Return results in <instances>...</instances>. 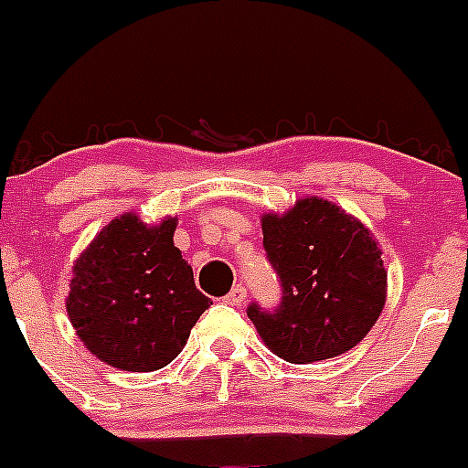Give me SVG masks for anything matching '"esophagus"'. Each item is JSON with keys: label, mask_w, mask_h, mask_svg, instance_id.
Returning a JSON list of instances; mask_svg holds the SVG:
<instances>
[{"label": "esophagus", "mask_w": 468, "mask_h": 468, "mask_svg": "<svg viewBox=\"0 0 468 468\" xmlns=\"http://www.w3.org/2000/svg\"><path fill=\"white\" fill-rule=\"evenodd\" d=\"M246 288H243V285H234V288H231V292L229 295L225 297V302L227 304H231V307H241L243 302H246Z\"/></svg>", "instance_id": "obj_1"}]
</instances>
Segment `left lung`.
<instances>
[{
	"instance_id": "obj_1",
	"label": "left lung",
	"mask_w": 468,
	"mask_h": 468,
	"mask_svg": "<svg viewBox=\"0 0 468 468\" xmlns=\"http://www.w3.org/2000/svg\"><path fill=\"white\" fill-rule=\"evenodd\" d=\"M267 258L283 288L281 307H248L267 349L288 363L325 361L354 349L387 302L382 248L358 218L321 197L262 215Z\"/></svg>"
}]
</instances>
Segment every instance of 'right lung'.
<instances>
[{"label": "right lung", "mask_w": 468, "mask_h": 468, "mask_svg": "<svg viewBox=\"0 0 468 468\" xmlns=\"http://www.w3.org/2000/svg\"><path fill=\"white\" fill-rule=\"evenodd\" d=\"M177 218L147 225L123 213L74 260L69 324L95 358L128 373L168 366L210 300L173 243Z\"/></svg>", "instance_id": "right-lung-1"}]
</instances>
